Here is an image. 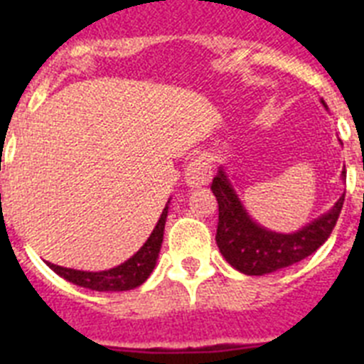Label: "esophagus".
<instances>
[{"label": "esophagus", "instance_id": "obj_1", "mask_svg": "<svg viewBox=\"0 0 364 364\" xmlns=\"http://www.w3.org/2000/svg\"><path fill=\"white\" fill-rule=\"evenodd\" d=\"M211 175H213V171H211L210 162L204 156H195L186 167L184 178L189 188H200V186H205L210 182Z\"/></svg>", "mask_w": 364, "mask_h": 364}]
</instances>
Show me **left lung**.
Here are the masks:
<instances>
[{"label": "left lung", "mask_w": 364, "mask_h": 364, "mask_svg": "<svg viewBox=\"0 0 364 364\" xmlns=\"http://www.w3.org/2000/svg\"><path fill=\"white\" fill-rule=\"evenodd\" d=\"M321 104L328 109L323 98ZM341 176L345 182L346 173L343 171ZM211 191L218 202V226L215 237L217 246L222 257L244 275H266L310 257L328 240L345 202L343 193L326 213L308 222L301 230L294 233H277L260 226L247 213L224 166L218 167Z\"/></svg>", "instance_id": "1"}]
</instances>
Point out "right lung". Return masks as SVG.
Instances as JSON below:
<instances>
[{"label": "right lung", "instance_id": "add662e5", "mask_svg": "<svg viewBox=\"0 0 364 364\" xmlns=\"http://www.w3.org/2000/svg\"><path fill=\"white\" fill-rule=\"evenodd\" d=\"M167 210H169V200H167L166 208H164L162 215H160L159 222L154 230L151 231L149 239L144 242V246L134 253L133 257L122 262V264L114 266L111 269H104V272H82V269L63 268V266L49 264L53 272H56L60 277L65 281L73 282L82 288H89L95 291H127L134 290L140 284L149 279L153 273L156 260H159L160 247H162L164 240V228H166Z\"/></svg>", "mask_w": 364, "mask_h": 364}]
</instances>
